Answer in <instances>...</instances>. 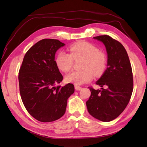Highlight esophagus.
I'll return each mask as SVG.
<instances>
[{
    "instance_id": "34e87169",
    "label": "esophagus",
    "mask_w": 147,
    "mask_h": 147,
    "mask_svg": "<svg viewBox=\"0 0 147 147\" xmlns=\"http://www.w3.org/2000/svg\"><path fill=\"white\" fill-rule=\"evenodd\" d=\"M74 88H75L76 90H80L82 88V87H81L80 86H78V85H75V86H74Z\"/></svg>"
}]
</instances>
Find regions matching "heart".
<instances>
[{
    "label": "heart",
    "instance_id": "b5f03b06",
    "mask_svg": "<svg viewBox=\"0 0 147 147\" xmlns=\"http://www.w3.org/2000/svg\"><path fill=\"white\" fill-rule=\"evenodd\" d=\"M69 54L61 51L55 58V64L59 70L66 73L73 67L74 61L83 59L82 70L73 71L65 76L67 83L82 85L90 82L95 75H100L105 69L107 59L104 53L89 42H81L72 45L69 49Z\"/></svg>",
    "mask_w": 147,
    "mask_h": 147
}]
</instances>
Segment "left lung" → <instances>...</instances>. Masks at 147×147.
I'll use <instances>...</instances> for the list:
<instances>
[{"label":"left lung","instance_id":"8db88e82","mask_svg":"<svg viewBox=\"0 0 147 147\" xmlns=\"http://www.w3.org/2000/svg\"><path fill=\"white\" fill-rule=\"evenodd\" d=\"M93 38L102 42L107 53V67L96 85L100 90L89 87L91 95L86 101L90 114L96 119L109 122L125 109L133 90V72L128 55L121 43L109 35ZM104 87H105L104 89Z\"/></svg>","mask_w":147,"mask_h":147}]
</instances>
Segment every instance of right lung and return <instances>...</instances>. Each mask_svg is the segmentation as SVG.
<instances>
[{
  "mask_svg": "<svg viewBox=\"0 0 147 147\" xmlns=\"http://www.w3.org/2000/svg\"><path fill=\"white\" fill-rule=\"evenodd\" d=\"M64 45L58 40H41L27 51L19 71L20 92L24 107L32 116L43 123L61 118L68 98L74 92L71 83L55 86L63 77L56 65L55 54Z\"/></svg>",
  "mask_w": 147,
  "mask_h": 147,
  "instance_id": "obj_1",
  "label": "right lung"
}]
</instances>
